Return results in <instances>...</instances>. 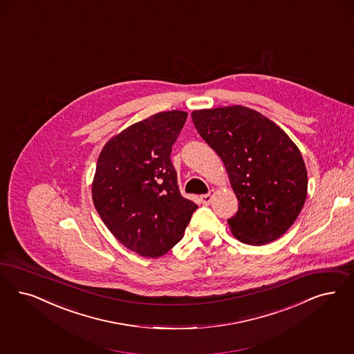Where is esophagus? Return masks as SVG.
<instances>
[{"label": "esophagus", "instance_id": "esophagus-1", "mask_svg": "<svg viewBox=\"0 0 354 354\" xmlns=\"http://www.w3.org/2000/svg\"><path fill=\"white\" fill-rule=\"evenodd\" d=\"M213 194H214V191H210V192L207 194V195L200 196V200H201V203H203L204 205H209V204L212 203V197H213Z\"/></svg>", "mask_w": 354, "mask_h": 354}]
</instances>
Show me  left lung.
Instances as JSON below:
<instances>
[{
  "label": "left lung",
  "instance_id": "left-lung-1",
  "mask_svg": "<svg viewBox=\"0 0 354 354\" xmlns=\"http://www.w3.org/2000/svg\"><path fill=\"white\" fill-rule=\"evenodd\" d=\"M198 134L220 156L239 201L229 218L242 243L280 238L299 216L307 171L299 149L280 127L257 111L230 106L192 112Z\"/></svg>",
  "mask_w": 354,
  "mask_h": 354
}]
</instances>
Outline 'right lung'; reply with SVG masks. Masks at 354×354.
<instances>
[{
  "instance_id": "1",
  "label": "right lung",
  "mask_w": 354,
  "mask_h": 354,
  "mask_svg": "<svg viewBox=\"0 0 354 354\" xmlns=\"http://www.w3.org/2000/svg\"><path fill=\"white\" fill-rule=\"evenodd\" d=\"M185 120L184 111L156 113L112 137L97 158L95 209L115 238L141 257L170 251L197 209L180 195L170 158Z\"/></svg>"
}]
</instances>
